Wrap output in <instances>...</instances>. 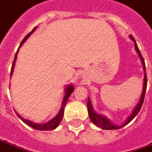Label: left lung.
Wrapping results in <instances>:
<instances>
[{
  "label": "left lung",
  "instance_id": "left-lung-1",
  "mask_svg": "<svg viewBox=\"0 0 152 152\" xmlns=\"http://www.w3.org/2000/svg\"><path fill=\"white\" fill-rule=\"evenodd\" d=\"M130 37H131V40L135 42V49H136V51L137 52V54H138V56H139V57H140V59H141V61H142L143 69H144V70H145V76H144V84H143L142 95H141V97H140V100H139L138 104H137V106L134 108V110H133V111H132L131 116H129V117H127V119H126V121L124 122V124H123L120 125V126L115 124H113V123H111L110 120L108 119L106 117H104L103 115H100V114L96 113V112L94 110L93 107H92V104H91V102H90V99L88 97L87 107H88L89 117H90V120L92 121V123H93L95 125H96L97 127H99V128H101V129H103V130H117V129H120V128L124 127V126L126 125L127 124H129L131 120L138 114V112H139V110H140V109H141V107H142V105H143L144 100H145V91H146V87H147V77H146V71H145V60H144V58H143V56H142V55H141V53H140V50L138 49V47H137V42H136L135 39L133 38L132 35H130Z\"/></svg>",
  "mask_w": 152,
  "mask_h": 152
}]
</instances>
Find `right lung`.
<instances>
[{
    "mask_svg": "<svg viewBox=\"0 0 152 152\" xmlns=\"http://www.w3.org/2000/svg\"><path fill=\"white\" fill-rule=\"evenodd\" d=\"M35 29H36V27L34 28V29H33L29 34H28V35L25 36V38H24V39L22 40V42H21L20 47H21V45L26 42V40L29 37V35H31V34L35 31ZM20 47H19V48H20ZM18 51H19V48H18V50H17V52H16V54H15V59H14V62H13L12 69H11V73H10V77H11L12 74H13V70H14V68H15V61H16V57H17V53H18ZM73 90H74V86H73L72 84H69V85H68V86L65 88V95H64V97H63L62 108L60 109L58 114H57L56 117H54V118H52L51 120H49L47 123H45V124H37V123L32 122V121H30V120L25 119V118H23L22 117H21L18 113H16V112H15V113H16L17 117H19L23 123H25L27 125H28V126L34 128L35 130H38V131H52V130H55V129L59 125V124H60L61 121H62V117H63V114H64V107H65V105H66L67 102H68L69 97L70 96L71 93L73 92Z\"/></svg>",
    "mask_w": 152,
    "mask_h": 152,
    "instance_id": "right-lung-1",
    "label": "right lung"
}]
</instances>
